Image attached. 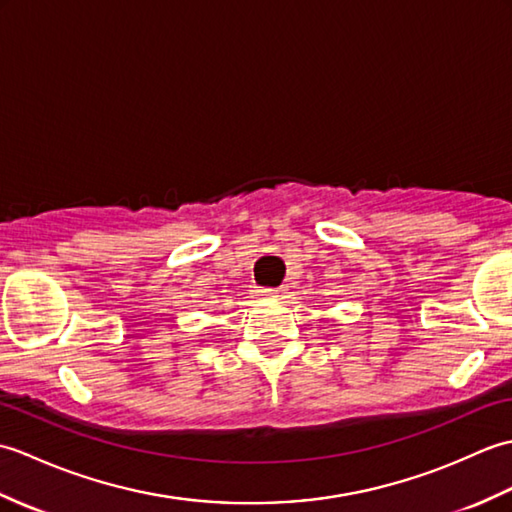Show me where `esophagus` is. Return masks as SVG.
Masks as SVG:
<instances>
[{"label":"esophagus","mask_w":512,"mask_h":512,"mask_svg":"<svg viewBox=\"0 0 512 512\" xmlns=\"http://www.w3.org/2000/svg\"><path fill=\"white\" fill-rule=\"evenodd\" d=\"M262 297H266V299H277L279 292H277V290H262Z\"/></svg>","instance_id":"1"}]
</instances>
